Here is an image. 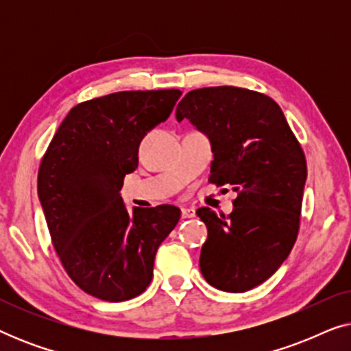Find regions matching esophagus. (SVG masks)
Listing matches in <instances>:
<instances>
[{
  "mask_svg": "<svg viewBox=\"0 0 351 351\" xmlns=\"http://www.w3.org/2000/svg\"><path fill=\"white\" fill-rule=\"evenodd\" d=\"M180 213H182V219H191V217H195V210L190 209V208H182Z\"/></svg>",
  "mask_w": 351,
  "mask_h": 351,
  "instance_id": "esophagus-1",
  "label": "esophagus"
}]
</instances>
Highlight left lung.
<instances>
[{"label": "left lung", "instance_id": "obj_1", "mask_svg": "<svg viewBox=\"0 0 351 351\" xmlns=\"http://www.w3.org/2000/svg\"><path fill=\"white\" fill-rule=\"evenodd\" d=\"M209 137L210 184L230 185L233 213L196 210L208 227L199 268L210 286L246 292L267 281L289 256L300 225L306 161L280 105L234 86L190 90L176 110Z\"/></svg>", "mask_w": 351, "mask_h": 351}]
</instances>
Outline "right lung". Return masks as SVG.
<instances>
[{
    "label": "right lung",
    "instance_id": "add662e5",
    "mask_svg": "<svg viewBox=\"0 0 351 351\" xmlns=\"http://www.w3.org/2000/svg\"><path fill=\"white\" fill-rule=\"evenodd\" d=\"M179 89L123 90L70 110L38 171V196L65 271L89 295L123 302L147 289L160 244L180 219L171 204L134 208L119 190L138 145L166 121Z\"/></svg>",
    "mask_w": 351,
    "mask_h": 351
}]
</instances>
